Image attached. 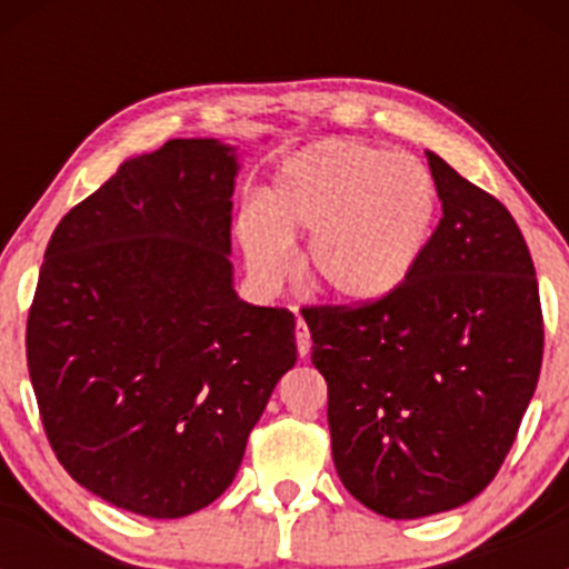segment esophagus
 Listing matches in <instances>:
<instances>
[{
    "label": "esophagus",
    "mask_w": 569,
    "mask_h": 569,
    "mask_svg": "<svg viewBox=\"0 0 569 569\" xmlns=\"http://www.w3.org/2000/svg\"><path fill=\"white\" fill-rule=\"evenodd\" d=\"M297 352H300V358H308V352H311V332H308V325L302 319H297Z\"/></svg>",
    "instance_id": "obj_1"
}]
</instances>
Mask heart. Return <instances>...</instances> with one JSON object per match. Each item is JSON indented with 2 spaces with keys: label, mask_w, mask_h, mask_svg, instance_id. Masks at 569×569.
I'll list each match as a JSON object with an SVG mask.
<instances>
[{
  "label": "heart",
  "mask_w": 569,
  "mask_h": 569,
  "mask_svg": "<svg viewBox=\"0 0 569 569\" xmlns=\"http://www.w3.org/2000/svg\"><path fill=\"white\" fill-rule=\"evenodd\" d=\"M438 206V183L416 157L325 140L274 173L267 203L239 217V239L252 272L274 283L289 263V233H311L308 280L343 302H377L416 272Z\"/></svg>",
  "instance_id": "1"
}]
</instances>
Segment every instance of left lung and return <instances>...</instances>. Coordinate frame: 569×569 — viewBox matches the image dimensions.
Wrapping results in <instances>:
<instances>
[{
  "mask_svg": "<svg viewBox=\"0 0 569 569\" xmlns=\"http://www.w3.org/2000/svg\"><path fill=\"white\" fill-rule=\"evenodd\" d=\"M427 162L443 217L416 272L386 300L302 308L338 476L393 520L449 512L496 479L542 366L518 222L438 153Z\"/></svg>",
  "mask_w": 569,
  "mask_h": 569,
  "instance_id": "8db88e82",
  "label": "left lung"
}]
</instances>
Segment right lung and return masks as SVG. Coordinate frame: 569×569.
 I'll return each mask as SVG.
<instances>
[{
	"label": "right lung",
	"mask_w": 569,
	"mask_h": 569,
	"mask_svg": "<svg viewBox=\"0 0 569 569\" xmlns=\"http://www.w3.org/2000/svg\"><path fill=\"white\" fill-rule=\"evenodd\" d=\"M237 170L217 140L126 159L40 267L27 366L46 438L73 481L142 518L217 501L297 363L295 313L233 291Z\"/></svg>",
	"instance_id": "right-lung-1"
}]
</instances>
